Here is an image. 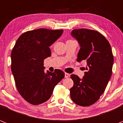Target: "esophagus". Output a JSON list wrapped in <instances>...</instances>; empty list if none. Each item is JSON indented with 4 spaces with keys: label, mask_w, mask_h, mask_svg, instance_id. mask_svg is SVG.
Segmentation results:
<instances>
[{
    "label": "esophagus",
    "mask_w": 123,
    "mask_h": 123,
    "mask_svg": "<svg viewBox=\"0 0 123 123\" xmlns=\"http://www.w3.org/2000/svg\"><path fill=\"white\" fill-rule=\"evenodd\" d=\"M69 76V74H68V73H65V78H68Z\"/></svg>",
    "instance_id": "esophagus-1"
}]
</instances>
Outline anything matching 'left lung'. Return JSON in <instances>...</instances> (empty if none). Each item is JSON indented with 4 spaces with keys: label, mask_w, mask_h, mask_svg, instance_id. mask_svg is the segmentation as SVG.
Listing matches in <instances>:
<instances>
[{
    "label": "left lung",
    "mask_w": 123,
    "mask_h": 123,
    "mask_svg": "<svg viewBox=\"0 0 123 123\" xmlns=\"http://www.w3.org/2000/svg\"><path fill=\"white\" fill-rule=\"evenodd\" d=\"M71 35L79 42L78 62H86L85 76L71 75L74 85L70 89L72 100L78 105L95 104L106 89L112 74L114 57L108 41L98 31L86 28L73 30Z\"/></svg>",
    "instance_id": "1"
}]
</instances>
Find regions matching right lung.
<instances>
[{
	"label": "right lung",
	"instance_id": "right-lung-1",
	"mask_svg": "<svg viewBox=\"0 0 123 123\" xmlns=\"http://www.w3.org/2000/svg\"><path fill=\"white\" fill-rule=\"evenodd\" d=\"M63 30L39 28L22 34L11 52V70L18 92L27 102L37 105L51 96L55 86L65 77L59 69L44 72V59L50 56L49 46Z\"/></svg>",
	"mask_w": 123,
	"mask_h": 123
}]
</instances>
